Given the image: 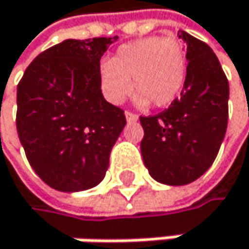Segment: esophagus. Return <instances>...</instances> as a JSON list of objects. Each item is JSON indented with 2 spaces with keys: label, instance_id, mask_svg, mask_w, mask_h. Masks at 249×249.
Wrapping results in <instances>:
<instances>
[{
  "label": "esophagus",
  "instance_id": "esophagus-1",
  "mask_svg": "<svg viewBox=\"0 0 249 249\" xmlns=\"http://www.w3.org/2000/svg\"><path fill=\"white\" fill-rule=\"evenodd\" d=\"M125 118H127V121H128V122H134V121H137V119H139V116H137L136 113L130 112V110H125Z\"/></svg>",
  "mask_w": 249,
  "mask_h": 249
}]
</instances>
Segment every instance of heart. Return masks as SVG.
Masks as SVG:
<instances>
[{
  "label": "heart",
  "mask_w": 249,
  "mask_h": 249,
  "mask_svg": "<svg viewBox=\"0 0 249 249\" xmlns=\"http://www.w3.org/2000/svg\"><path fill=\"white\" fill-rule=\"evenodd\" d=\"M133 91L136 101L157 107L175 103L187 80V56L175 38L151 36L121 44L109 62L98 69L100 88L110 103L119 104Z\"/></svg>",
  "instance_id": "heart-1"
}]
</instances>
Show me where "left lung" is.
Listing matches in <instances>:
<instances>
[{
	"label": "left lung",
	"instance_id": "8db88e82",
	"mask_svg": "<svg viewBox=\"0 0 249 249\" xmlns=\"http://www.w3.org/2000/svg\"><path fill=\"white\" fill-rule=\"evenodd\" d=\"M187 80L180 97L157 115L140 116V149L149 175L161 184L185 185L216 158L229 119V80L211 47L185 31Z\"/></svg>",
	"mask_w": 249,
	"mask_h": 249
}]
</instances>
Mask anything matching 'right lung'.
Returning a JSON list of instances; mask_svg holds the SVG:
<instances>
[{
    "mask_svg": "<svg viewBox=\"0 0 249 249\" xmlns=\"http://www.w3.org/2000/svg\"><path fill=\"white\" fill-rule=\"evenodd\" d=\"M118 37L65 40L41 52L18 85L16 128L34 172L73 193L98 185L127 119L104 100L100 59Z\"/></svg>",
    "mask_w": 249,
    "mask_h": 249,
    "instance_id": "1",
    "label": "right lung"
}]
</instances>
